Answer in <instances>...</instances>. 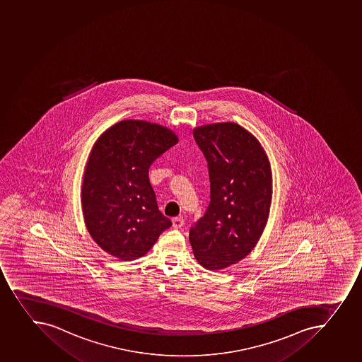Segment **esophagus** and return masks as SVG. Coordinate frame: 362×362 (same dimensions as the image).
I'll return each instance as SVG.
<instances>
[{"instance_id": "34e87169", "label": "esophagus", "mask_w": 362, "mask_h": 362, "mask_svg": "<svg viewBox=\"0 0 362 362\" xmlns=\"http://www.w3.org/2000/svg\"><path fill=\"white\" fill-rule=\"evenodd\" d=\"M184 225V219L182 217H176L173 219V226L175 228H180Z\"/></svg>"}]
</instances>
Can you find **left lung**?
<instances>
[{"label": "left lung", "instance_id": "obj_1", "mask_svg": "<svg viewBox=\"0 0 362 362\" xmlns=\"http://www.w3.org/2000/svg\"><path fill=\"white\" fill-rule=\"evenodd\" d=\"M210 175V204L189 230L200 265L219 271L255 247L269 219L272 171L260 141L237 123L193 129Z\"/></svg>", "mask_w": 362, "mask_h": 362}]
</instances>
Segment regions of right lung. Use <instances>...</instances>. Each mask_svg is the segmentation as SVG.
<instances>
[{
  "instance_id": "add662e5",
  "label": "right lung",
  "mask_w": 362,
  "mask_h": 362,
  "mask_svg": "<svg viewBox=\"0 0 362 362\" xmlns=\"http://www.w3.org/2000/svg\"><path fill=\"white\" fill-rule=\"evenodd\" d=\"M177 143L171 129L125 119L93 144L83 178L82 210L86 230L103 251L124 262L141 258L173 225L158 210L148 169Z\"/></svg>"
}]
</instances>
